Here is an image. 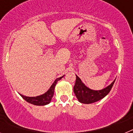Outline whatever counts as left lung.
Returning a JSON list of instances; mask_svg holds the SVG:
<instances>
[{
    "label": "left lung",
    "mask_w": 133,
    "mask_h": 133,
    "mask_svg": "<svg viewBox=\"0 0 133 133\" xmlns=\"http://www.w3.org/2000/svg\"><path fill=\"white\" fill-rule=\"evenodd\" d=\"M115 80L116 79L114 80L111 84L107 86V87L101 90H95L87 87L82 82L81 78L77 75H76V82L73 88L74 92L80 103L84 104H90V103H95L103 98L104 97H106L109 93L115 83Z\"/></svg>",
    "instance_id": "8db88e82"
}]
</instances>
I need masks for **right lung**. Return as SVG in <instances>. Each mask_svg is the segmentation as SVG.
Returning <instances> with one entry per match:
<instances>
[{
	"label": "right lung",
	"instance_id": "obj_1",
	"mask_svg": "<svg viewBox=\"0 0 133 133\" xmlns=\"http://www.w3.org/2000/svg\"><path fill=\"white\" fill-rule=\"evenodd\" d=\"M64 76L60 77V78H56V79L54 81V83H52V85L50 86V87L49 88V90H48L45 93L43 94V95L32 97H26V96H24V95H21V94H20V95L26 101L30 103V104H34V105L44 106V105H46V104H49V103H50V101H51V100H52V97H53L54 91H55V88L56 83H57V82H58L59 80H61V78H63Z\"/></svg>",
	"mask_w": 133,
	"mask_h": 133
}]
</instances>
